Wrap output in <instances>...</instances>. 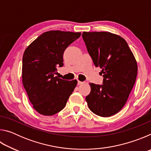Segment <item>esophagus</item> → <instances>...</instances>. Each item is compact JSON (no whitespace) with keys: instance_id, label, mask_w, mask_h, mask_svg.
<instances>
[{"instance_id":"1","label":"esophagus","mask_w":151,"mask_h":151,"mask_svg":"<svg viewBox=\"0 0 151 151\" xmlns=\"http://www.w3.org/2000/svg\"><path fill=\"white\" fill-rule=\"evenodd\" d=\"M85 82H82V81H80L78 80V85H83V84H85Z\"/></svg>"}]
</instances>
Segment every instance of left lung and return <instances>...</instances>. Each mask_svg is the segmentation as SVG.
<instances>
[{
  "label": "left lung",
  "mask_w": 151,
  "mask_h": 151,
  "mask_svg": "<svg viewBox=\"0 0 151 151\" xmlns=\"http://www.w3.org/2000/svg\"><path fill=\"white\" fill-rule=\"evenodd\" d=\"M82 37L94 65L100 67L102 85L89 83L86 96L88 108L96 115L109 117L122 109L134 85L137 63L123 38L109 32H83Z\"/></svg>",
  "instance_id": "8db88e82"
}]
</instances>
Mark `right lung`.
I'll return each instance as SVG.
<instances>
[{
    "label": "right lung",
    "mask_w": 151,
    "mask_h": 151,
    "mask_svg": "<svg viewBox=\"0 0 151 151\" xmlns=\"http://www.w3.org/2000/svg\"><path fill=\"white\" fill-rule=\"evenodd\" d=\"M81 32L49 30L28 46L22 57V80L29 101L39 114L53 115L63 110L77 81L63 80L57 66L63 65V53Z\"/></svg>",
    "instance_id": "right-lung-1"
}]
</instances>
